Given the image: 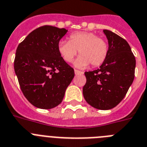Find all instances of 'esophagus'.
I'll return each mask as SVG.
<instances>
[{
	"instance_id": "obj_1",
	"label": "esophagus",
	"mask_w": 147,
	"mask_h": 147,
	"mask_svg": "<svg viewBox=\"0 0 147 147\" xmlns=\"http://www.w3.org/2000/svg\"><path fill=\"white\" fill-rule=\"evenodd\" d=\"M75 75H81V74H84V72L79 71V70L75 69Z\"/></svg>"
}]
</instances>
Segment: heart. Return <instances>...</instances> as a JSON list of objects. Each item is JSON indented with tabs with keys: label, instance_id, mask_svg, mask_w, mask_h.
I'll return each mask as SVG.
<instances>
[{
	"label": "heart",
	"instance_id": "heart-1",
	"mask_svg": "<svg viewBox=\"0 0 147 147\" xmlns=\"http://www.w3.org/2000/svg\"><path fill=\"white\" fill-rule=\"evenodd\" d=\"M78 51L80 56L75 61V66L85 68L89 63L98 66L107 58L109 46L105 39L89 32L72 33L69 37V41L60 40L58 44V53L66 63L73 61Z\"/></svg>",
	"mask_w": 147,
	"mask_h": 147
}]
</instances>
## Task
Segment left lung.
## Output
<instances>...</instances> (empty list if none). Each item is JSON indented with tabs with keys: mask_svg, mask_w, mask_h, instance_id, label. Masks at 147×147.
Listing matches in <instances>:
<instances>
[{
	"mask_svg": "<svg viewBox=\"0 0 147 147\" xmlns=\"http://www.w3.org/2000/svg\"><path fill=\"white\" fill-rule=\"evenodd\" d=\"M109 51L99 69L86 72L83 87L86 101L95 109L107 110L123 100L135 78V58L129 43L115 33L104 29Z\"/></svg>",
	"mask_w": 147,
	"mask_h": 147,
	"instance_id": "obj_1",
	"label": "left lung"
}]
</instances>
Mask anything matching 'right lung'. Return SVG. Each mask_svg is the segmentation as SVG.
Here are the masks:
<instances>
[{
    "instance_id": "obj_1",
    "label": "right lung",
    "mask_w": 147,
    "mask_h": 147,
    "mask_svg": "<svg viewBox=\"0 0 147 147\" xmlns=\"http://www.w3.org/2000/svg\"><path fill=\"white\" fill-rule=\"evenodd\" d=\"M68 30L43 26L33 30L18 45L14 69L24 96L35 107L54 108L61 104L75 76L74 69L58 52Z\"/></svg>"
}]
</instances>
